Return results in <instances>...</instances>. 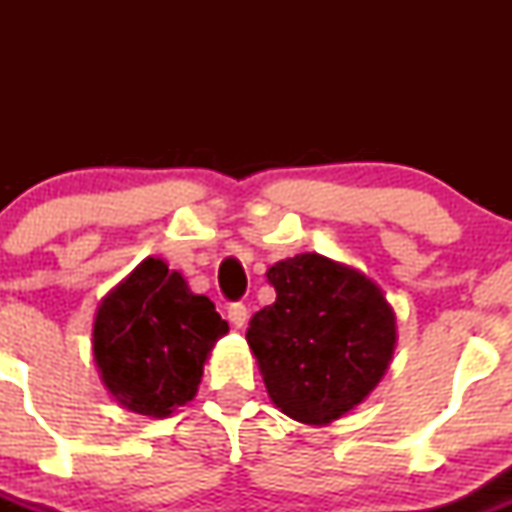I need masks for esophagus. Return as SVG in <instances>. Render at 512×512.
I'll use <instances>...</instances> for the list:
<instances>
[{
  "label": "esophagus",
  "instance_id": "1",
  "mask_svg": "<svg viewBox=\"0 0 512 512\" xmlns=\"http://www.w3.org/2000/svg\"><path fill=\"white\" fill-rule=\"evenodd\" d=\"M228 320H231L238 330L240 327L248 325V308H245V303L238 301V303L228 305Z\"/></svg>",
  "mask_w": 512,
  "mask_h": 512
}]
</instances>
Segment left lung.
Segmentation results:
<instances>
[{"label": "left lung", "mask_w": 512, "mask_h": 512, "mask_svg": "<svg viewBox=\"0 0 512 512\" xmlns=\"http://www.w3.org/2000/svg\"><path fill=\"white\" fill-rule=\"evenodd\" d=\"M276 301L250 317L248 344L272 402L303 424H330L380 383L395 313L356 269L305 252L267 272Z\"/></svg>", "instance_id": "1"}]
</instances>
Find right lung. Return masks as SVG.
Returning <instances> with one entry per match:
<instances>
[{"instance_id":"right-lung-1","label":"right lung","mask_w":512,"mask_h":512,"mask_svg":"<svg viewBox=\"0 0 512 512\" xmlns=\"http://www.w3.org/2000/svg\"><path fill=\"white\" fill-rule=\"evenodd\" d=\"M226 332L207 296L149 257L98 308L93 356L122 407L168 416L195 397L207 354Z\"/></svg>"}]
</instances>
